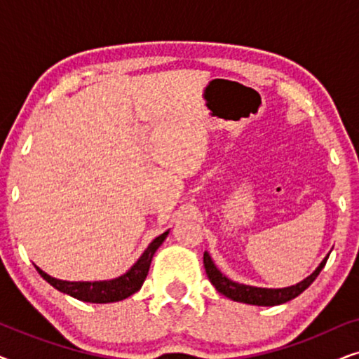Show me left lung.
<instances>
[{
	"mask_svg": "<svg viewBox=\"0 0 359 359\" xmlns=\"http://www.w3.org/2000/svg\"><path fill=\"white\" fill-rule=\"evenodd\" d=\"M327 259H328V255L323 258V262L318 264L316 271H313L311 276L304 279V281L297 283L296 286L281 287V289L247 286V284L232 281V279L224 276V274L215 268L212 258L209 257L208 252H204V268H205V273H208L209 281L212 283L215 289H217L220 294H224L225 297L232 299V301H237V302L252 304V306H279V304L291 301V299L297 297L299 294L306 291V289L316 281L318 273H320L322 268L325 266Z\"/></svg>",
	"mask_w": 359,
	"mask_h": 359,
	"instance_id": "obj_1",
	"label": "left lung"
}]
</instances>
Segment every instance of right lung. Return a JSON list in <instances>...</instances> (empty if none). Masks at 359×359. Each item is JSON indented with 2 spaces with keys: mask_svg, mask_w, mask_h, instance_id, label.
<instances>
[{
  "mask_svg": "<svg viewBox=\"0 0 359 359\" xmlns=\"http://www.w3.org/2000/svg\"><path fill=\"white\" fill-rule=\"evenodd\" d=\"M170 230H166L161 235H158L154 242H151L142 257L137 259L134 266H132L126 274L119 278L109 279V281H62V279L48 276L43 273L41 268L36 266L39 274L46 279V281L60 291L63 294L78 299L83 302H93V304H107V302H117L122 299L132 296V294L139 291L144 284L147 274H149V268L151 263V258L163 240L166 238Z\"/></svg>",
  "mask_w": 359,
  "mask_h": 359,
  "instance_id": "right-lung-1",
  "label": "right lung"
}]
</instances>
